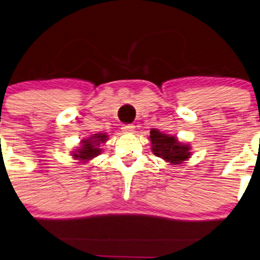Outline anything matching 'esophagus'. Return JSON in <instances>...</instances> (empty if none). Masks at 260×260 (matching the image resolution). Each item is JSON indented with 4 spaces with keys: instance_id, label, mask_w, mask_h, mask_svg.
<instances>
[{
    "instance_id": "obj_1",
    "label": "esophagus",
    "mask_w": 260,
    "mask_h": 260,
    "mask_svg": "<svg viewBox=\"0 0 260 260\" xmlns=\"http://www.w3.org/2000/svg\"><path fill=\"white\" fill-rule=\"evenodd\" d=\"M121 129H122V132L124 134H129V133L134 132V126L133 124H123Z\"/></svg>"
}]
</instances>
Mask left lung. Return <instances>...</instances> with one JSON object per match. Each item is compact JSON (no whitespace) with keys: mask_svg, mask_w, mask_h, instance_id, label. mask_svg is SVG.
I'll return each mask as SVG.
<instances>
[{"mask_svg":"<svg viewBox=\"0 0 260 260\" xmlns=\"http://www.w3.org/2000/svg\"><path fill=\"white\" fill-rule=\"evenodd\" d=\"M151 150L154 156L160 157L163 160L173 166L182 164L190 157L189 144H183L176 137L164 134L158 129H151L150 132Z\"/></svg>","mask_w":260,"mask_h":260,"instance_id":"obj_1","label":"left lung"}]
</instances>
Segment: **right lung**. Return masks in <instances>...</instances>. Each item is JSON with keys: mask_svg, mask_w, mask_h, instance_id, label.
<instances>
[{"mask_svg": "<svg viewBox=\"0 0 260 260\" xmlns=\"http://www.w3.org/2000/svg\"><path fill=\"white\" fill-rule=\"evenodd\" d=\"M108 140V134L106 133H96L92 134L91 137L83 139L80 141V146L73 151V158L79 160V163H86L88 160L93 159L98 154H101L102 149L101 145Z\"/></svg>", "mask_w": 260, "mask_h": 260, "instance_id": "right-lung-1", "label": "right lung"}]
</instances>
